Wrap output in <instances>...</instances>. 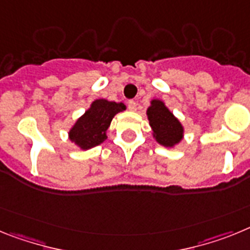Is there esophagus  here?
I'll use <instances>...</instances> for the list:
<instances>
[{"label": "esophagus", "instance_id": "34e87169", "mask_svg": "<svg viewBox=\"0 0 250 250\" xmlns=\"http://www.w3.org/2000/svg\"><path fill=\"white\" fill-rule=\"evenodd\" d=\"M127 107L129 110H136V108H137V104H136V102L134 101H128Z\"/></svg>", "mask_w": 250, "mask_h": 250}]
</instances>
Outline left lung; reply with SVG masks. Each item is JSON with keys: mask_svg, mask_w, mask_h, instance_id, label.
<instances>
[{"mask_svg": "<svg viewBox=\"0 0 250 250\" xmlns=\"http://www.w3.org/2000/svg\"><path fill=\"white\" fill-rule=\"evenodd\" d=\"M147 116L153 131V137L160 145L172 147L181 141L184 133L181 123L161 101H152L151 107L147 109Z\"/></svg>", "mask_w": 250, "mask_h": 250, "instance_id": "obj_1", "label": "left lung"}]
</instances>
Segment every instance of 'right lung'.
Listing matches in <instances>:
<instances>
[{"mask_svg": "<svg viewBox=\"0 0 250 250\" xmlns=\"http://www.w3.org/2000/svg\"><path fill=\"white\" fill-rule=\"evenodd\" d=\"M125 109L123 103L97 99L92 103L84 116L80 117L69 132V138L77 143L80 148L88 149L98 146L107 138L108 127L113 117L121 110Z\"/></svg>", "mask_w": 250, "mask_h": 250, "instance_id": "1", "label": "right lung"}]
</instances>
